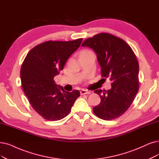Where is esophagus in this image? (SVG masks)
Segmentation results:
<instances>
[{
  "instance_id": "34e87169",
  "label": "esophagus",
  "mask_w": 159,
  "mask_h": 159,
  "mask_svg": "<svg viewBox=\"0 0 159 159\" xmlns=\"http://www.w3.org/2000/svg\"><path fill=\"white\" fill-rule=\"evenodd\" d=\"M80 93L81 95H84V94H90V91H88V90H86L83 89V90H81L80 91Z\"/></svg>"
}]
</instances>
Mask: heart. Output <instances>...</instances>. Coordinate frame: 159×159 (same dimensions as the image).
<instances>
[{"label": "heart", "instance_id": "b5f03b06", "mask_svg": "<svg viewBox=\"0 0 159 159\" xmlns=\"http://www.w3.org/2000/svg\"><path fill=\"white\" fill-rule=\"evenodd\" d=\"M92 53L93 52L91 50H82L80 52L79 56H84V55H87V54H92Z\"/></svg>", "mask_w": 159, "mask_h": 159}]
</instances>
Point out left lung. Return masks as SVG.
<instances>
[{
  "mask_svg": "<svg viewBox=\"0 0 159 159\" xmlns=\"http://www.w3.org/2000/svg\"><path fill=\"white\" fill-rule=\"evenodd\" d=\"M95 51L101 75L109 78L111 89L96 90L101 103L93 108L94 114L105 120L119 118L130 107L139 90V63L131 47L125 41L108 33L86 39L82 44Z\"/></svg>",
  "mask_w": 159,
  "mask_h": 159,
  "instance_id": "8db88e82",
  "label": "left lung"
}]
</instances>
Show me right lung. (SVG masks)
<instances>
[{
	"label": "right lung",
	"instance_id": "obj_1",
	"mask_svg": "<svg viewBox=\"0 0 159 159\" xmlns=\"http://www.w3.org/2000/svg\"><path fill=\"white\" fill-rule=\"evenodd\" d=\"M83 39L70 41L48 40L28 52L20 70L23 92L33 109L47 120H59L70 111L77 90L65 91L54 80L67 59L80 46Z\"/></svg>",
	"mask_w": 159,
	"mask_h": 159
}]
</instances>
